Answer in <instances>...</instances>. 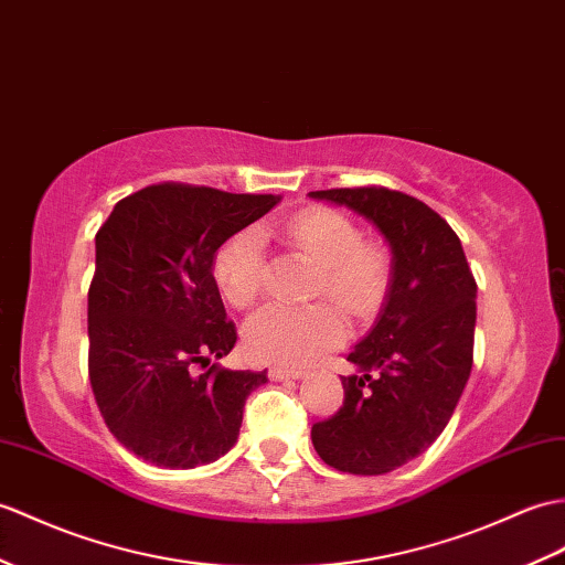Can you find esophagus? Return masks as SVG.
<instances>
[{
	"label": "esophagus",
	"instance_id": "obj_1",
	"mask_svg": "<svg viewBox=\"0 0 565 565\" xmlns=\"http://www.w3.org/2000/svg\"><path fill=\"white\" fill-rule=\"evenodd\" d=\"M306 373L303 371H294V369H281V365H274V369H269V377L271 380H298V377H303Z\"/></svg>",
	"mask_w": 565,
	"mask_h": 565
}]
</instances>
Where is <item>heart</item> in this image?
<instances>
[{
  "mask_svg": "<svg viewBox=\"0 0 565 565\" xmlns=\"http://www.w3.org/2000/svg\"><path fill=\"white\" fill-rule=\"evenodd\" d=\"M265 231L235 233L218 247L214 277L223 298L247 308L262 291V253ZM286 238L315 267L312 294L327 296L353 318H365L383 303L390 281V257L377 243H363L356 223L332 209H308L286 226ZM344 322L330 306L308 308L265 306L245 324V349L255 361L279 365H308L337 347Z\"/></svg>",
  "mask_w": 565,
  "mask_h": 565,
  "instance_id": "b5f03b06",
  "label": "heart"
}]
</instances>
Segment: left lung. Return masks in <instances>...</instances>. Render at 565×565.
Wrapping results in <instances>:
<instances>
[{
	"instance_id": "1",
	"label": "left lung",
	"mask_w": 565,
	"mask_h": 565,
	"mask_svg": "<svg viewBox=\"0 0 565 565\" xmlns=\"http://www.w3.org/2000/svg\"><path fill=\"white\" fill-rule=\"evenodd\" d=\"M347 206L383 235L390 255L385 303L349 351L344 406L312 426L318 455L349 475H387L433 445L471 373L477 281L457 233L430 206L387 188L310 192Z\"/></svg>"
}]
</instances>
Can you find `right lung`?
<instances>
[{
    "label": "right lung",
    "instance_id": "1",
    "mask_svg": "<svg viewBox=\"0 0 565 565\" xmlns=\"http://www.w3.org/2000/svg\"><path fill=\"white\" fill-rule=\"evenodd\" d=\"M279 194L143 188L117 202L96 233L88 288V377L113 436L163 469L216 462L238 440L247 395L267 371H228L235 327L214 279L231 235Z\"/></svg>",
    "mask_w": 565,
    "mask_h": 565
}]
</instances>
